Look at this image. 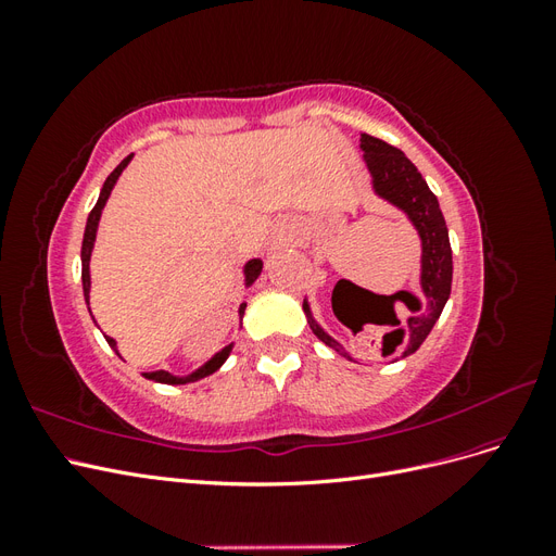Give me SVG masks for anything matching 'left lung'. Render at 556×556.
<instances>
[{"instance_id":"obj_1","label":"left lung","mask_w":556,"mask_h":556,"mask_svg":"<svg viewBox=\"0 0 556 556\" xmlns=\"http://www.w3.org/2000/svg\"><path fill=\"white\" fill-rule=\"evenodd\" d=\"M359 141H362L359 148L364 150V162L374 178V192L380 199L390 201L392 206L406 213L408 220L419 233V241H422V274H419V288H422V294L417 296L410 292H396L392 296H384L390 301L392 311H394L392 304H396V299H401L410 311L406 323H401L396 317L403 331L401 336L403 341L399 345L387 343L382 348V357L396 355L399 359H403L413 355V352L425 343L429 331L435 325V319L441 317L447 304L450 290H452V248H450V237H447L445 217L441 213L439 199H435V194L429 190V185L422 178V174L417 172V166L403 155L399 148L371 137V134H362ZM339 285H336V288H339ZM336 288H333V294H336ZM304 313L317 339L325 345L333 348L339 355H343L341 343L333 341L331 336L313 319L306 299H304Z\"/></svg>"}]
</instances>
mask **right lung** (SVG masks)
Returning a JSON list of instances; mask_svg holds the SVG:
<instances>
[{
	"label": "right lung",
	"mask_w": 556,
	"mask_h": 556,
	"mask_svg": "<svg viewBox=\"0 0 556 556\" xmlns=\"http://www.w3.org/2000/svg\"><path fill=\"white\" fill-rule=\"evenodd\" d=\"M129 160H131V155L129 157H125L121 164L115 166V169L111 172V176L106 178V182H104V188H102V192H99V199H97V204H94V208L90 211V215H88V225H86V233H83V248H80V262H83V271H80V280H83V294H86V301H88V311H90V257H92V248H94V239H97V227H99V217H102V211H104V206H106V201H109V197H111V190L115 188V182H117V178H121V174H123V169L125 166L129 164ZM243 274H245V288H250L252 282L257 280V276L262 274V260H250L245 266H243ZM243 313H245V304H241L239 306V317L243 319ZM106 343L115 350V355L121 357V352H117V343L111 339V336H106ZM231 343L227 345V348H223L220 352H217V355H213L204 366L201 368H197L194 374H190V376H185V378H178V376H172L169 371H150V374H143L148 380H155V382H164V384H185V382H194V380H201V378H206V376H211V374H215L217 368H220L223 364H225V359L229 357V352H231Z\"/></svg>",
	"instance_id": "1"
}]
</instances>
